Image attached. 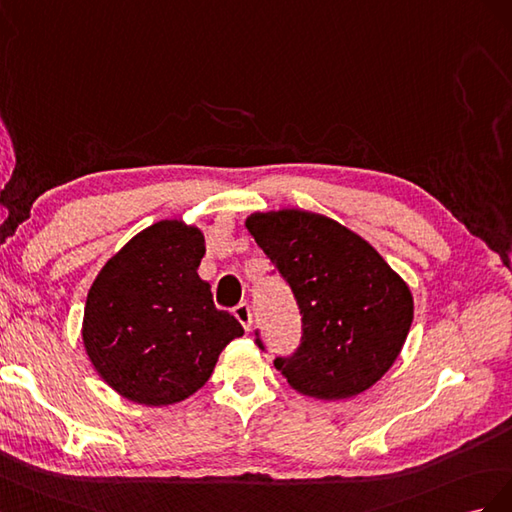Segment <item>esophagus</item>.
<instances>
[{
    "instance_id": "34e87169",
    "label": "esophagus",
    "mask_w": 512,
    "mask_h": 512,
    "mask_svg": "<svg viewBox=\"0 0 512 512\" xmlns=\"http://www.w3.org/2000/svg\"><path fill=\"white\" fill-rule=\"evenodd\" d=\"M233 315H236V319L240 321V324L244 326V330L251 328V321H253V313H251V306H248L246 302H240L236 309H233Z\"/></svg>"
}]
</instances>
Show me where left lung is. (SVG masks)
<instances>
[{"label": "left lung", "instance_id": "obj_1", "mask_svg": "<svg viewBox=\"0 0 512 512\" xmlns=\"http://www.w3.org/2000/svg\"><path fill=\"white\" fill-rule=\"evenodd\" d=\"M246 229L289 285L302 317L294 354L274 367L306 397L339 401L371 388L410 332V287L375 248L328 216L257 212ZM255 343L266 349L255 330Z\"/></svg>", "mask_w": 512, "mask_h": 512}]
</instances>
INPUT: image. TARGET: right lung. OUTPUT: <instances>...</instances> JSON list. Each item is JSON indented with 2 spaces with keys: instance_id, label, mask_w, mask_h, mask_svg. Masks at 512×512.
<instances>
[{
  "instance_id": "obj_1",
  "label": "right lung",
  "mask_w": 512,
  "mask_h": 512,
  "mask_svg": "<svg viewBox=\"0 0 512 512\" xmlns=\"http://www.w3.org/2000/svg\"><path fill=\"white\" fill-rule=\"evenodd\" d=\"M203 255L197 227L160 221L96 276L85 302V352L128 401L171 405L191 397L210 379L218 354L244 334L199 279Z\"/></svg>"
}]
</instances>
